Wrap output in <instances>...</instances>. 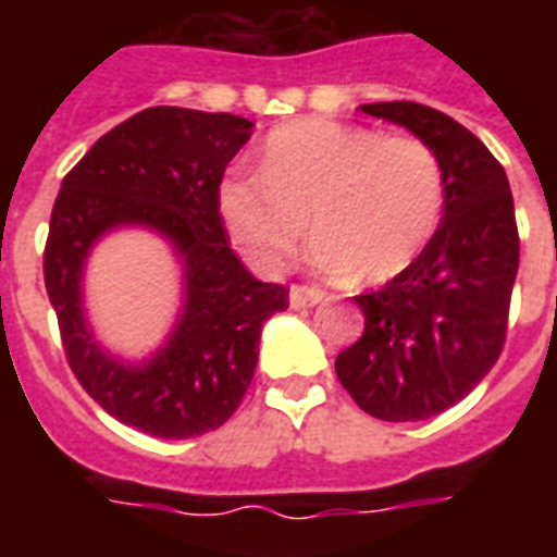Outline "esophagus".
I'll return each instance as SVG.
<instances>
[{"label": "esophagus", "mask_w": 557, "mask_h": 557, "mask_svg": "<svg viewBox=\"0 0 557 557\" xmlns=\"http://www.w3.org/2000/svg\"><path fill=\"white\" fill-rule=\"evenodd\" d=\"M326 295H323L321 288H309V286H292L288 292V306L292 309H312V306L323 304Z\"/></svg>", "instance_id": "34e87169"}]
</instances>
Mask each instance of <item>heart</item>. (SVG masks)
Segmentation results:
<instances>
[{"label": "heart", "mask_w": 557, "mask_h": 557, "mask_svg": "<svg viewBox=\"0 0 557 557\" xmlns=\"http://www.w3.org/2000/svg\"><path fill=\"white\" fill-rule=\"evenodd\" d=\"M219 213L243 257L280 271L304 239L323 274L370 283L396 277L422 253L442 216V168L419 138H387L367 126L295 121L262 147V173L219 185Z\"/></svg>", "instance_id": "1"}]
</instances>
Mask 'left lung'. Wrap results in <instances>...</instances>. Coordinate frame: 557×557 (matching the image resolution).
Listing matches in <instances>:
<instances>
[{
    "label": "left lung",
    "mask_w": 557,
    "mask_h": 557,
    "mask_svg": "<svg viewBox=\"0 0 557 557\" xmlns=\"http://www.w3.org/2000/svg\"><path fill=\"white\" fill-rule=\"evenodd\" d=\"M361 112L436 152L445 201L422 253L356 297L364 335L335 358V372L364 413L419 422L466 398L500 356L520 260L515 201L500 161L440 109L393 100Z\"/></svg>",
    "instance_id": "8db88e82"
}]
</instances>
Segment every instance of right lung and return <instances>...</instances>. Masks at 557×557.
Returning a JSON list of instances; mask_svg holds the SVG:
<instances>
[{
	"label": "right lung",
	"mask_w": 557,
	"mask_h": 557,
	"mask_svg": "<svg viewBox=\"0 0 557 557\" xmlns=\"http://www.w3.org/2000/svg\"><path fill=\"white\" fill-rule=\"evenodd\" d=\"M253 121L227 112L150 107L95 141L51 210L46 288L65 358L83 389L117 422L159 440H190L234 416L260 356L262 323L288 292L262 283L227 248L219 185ZM138 226L171 245L183 306L162 347L124 359L94 335L82 277L103 235Z\"/></svg>",
	"instance_id": "add662e5"
}]
</instances>
